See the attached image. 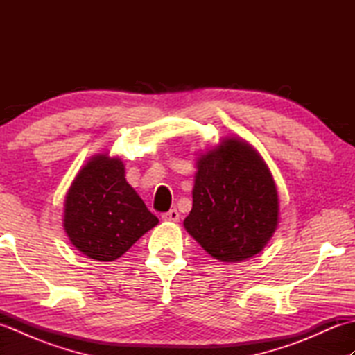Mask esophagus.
<instances>
[{"mask_svg": "<svg viewBox=\"0 0 355 355\" xmlns=\"http://www.w3.org/2000/svg\"><path fill=\"white\" fill-rule=\"evenodd\" d=\"M162 218H163V221H169V223H177L178 220H180V214H178V210L177 209H171L169 212H166V214H163L162 215Z\"/></svg>", "mask_w": 355, "mask_h": 355, "instance_id": "34e87169", "label": "esophagus"}]
</instances>
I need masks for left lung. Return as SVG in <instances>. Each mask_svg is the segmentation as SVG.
I'll list each match as a JSON object with an SVG mask.
<instances>
[{"mask_svg":"<svg viewBox=\"0 0 355 355\" xmlns=\"http://www.w3.org/2000/svg\"><path fill=\"white\" fill-rule=\"evenodd\" d=\"M192 198L184 229L221 262L258 254L277 227L275 180L244 140L224 139L198 158Z\"/></svg>","mask_w":355,"mask_h":355,"instance_id":"1","label":"left lung"}]
</instances>
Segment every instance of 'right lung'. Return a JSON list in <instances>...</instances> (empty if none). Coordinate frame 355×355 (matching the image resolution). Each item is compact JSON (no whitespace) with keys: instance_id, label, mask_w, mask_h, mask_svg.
Listing matches in <instances>:
<instances>
[{"instance_id":"add662e5","label":"right lung","mask_w":355,"mask_h":355,"mask_svg":"<svg viewBox=\"0 0 355 355\" xmlns=\"http://www.w3.org/2000/svg\"><path fill=\"white\" fill-rule=\"evenodd\" d=\"M157 224L158 218L128 184L117 157L89 158L67 192L64 229L71 244L94 261L120 258Z\"/></svg>"}]
</instances>
